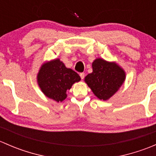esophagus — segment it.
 <instances>
[{"label":"esophagus","instance_id":"1","mask_svg":"<svg viewBox=\"0 0 156 156\" xmlns=\"http://www.w3.org/2000/svg\"><path fill=\"white\" fill-rule=\"evenodd\" d=\"M79 75H80V77H81V79L83 80V79H84V75H84V72H81V73L79 74Z\"/></svg>","mask_w":156,"mask_h":156}]
</instances>
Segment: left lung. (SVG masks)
<instances>
[{
    "label": "left lung",
    "mask_w": 156,
    "mask_h": 156,
    "mask_svg": "<svg viewBox=\"0 0 156 156\" xmlns=\"http://www.w3.org/2000/svg\"><path fill=\"white\" fill-rule=\"evenodd\" d=\"M92 67L93 72L84 81L99 99L108 100L125 81V72L117 64L102 59H95Z\"/></svg>",
    "instance_id": "1"
}]
</instances>
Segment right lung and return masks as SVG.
I'll return each mask as SVG.
<instances>
[{"label": "right lung", "mask_w": 156, "mask_h": 156, "mask_svg": "<svg viewBox=\"0 0 156 156\" xmlns=\"http://www.w3.org/2000/svg\"><path fill=\"white\" fill-rule=\"evenodd\" d=\"M81 78L77 72L67 69L59 59L44 64L37 75V82L42 92L52 100L62 102L66 98V92Z\"/></svg>", "instance_id": "obj_1"}]
</instances>
